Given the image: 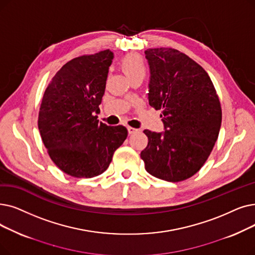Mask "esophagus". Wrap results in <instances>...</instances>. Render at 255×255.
I'll return each instance as SVG.
<instances>
[{
    "mask_svg": "<svg viewBox=\"0 0 255 255\" xmlns=\"http://www.w3.org/2000/svg\"><path fill=\"white\" fill-rule=\"evenodd\" d=\"M127 130H128V133H129V134H133L134 132L136 131V129L132 128V127H127Z\"/></svg>",
    "mask_w": 255,
    "mask_h": 255,
    "instance_id": "esophagus-1",
    "label": "esophagus"
}]
</instances>
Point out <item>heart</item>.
I'll use <instances>...</instances> for the list:
<instances>
[{
    "instance_id": "obj_1",
    "label": "heart",
    "mask_w": 255,
    "mask_h": 255,
    "mask_svg": "<svg viewBox=\"0 0 255 255\" xmlns=\"http://www.w3.org/2000/svg\"><path fill=\"white\" fill-rule=\"evenodd\" d=\"M121 68L130 80L142 78L146 75V63L137 55H128L121 61Z\"/></svg>"
}]
</instances>
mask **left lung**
I'll use <instances>...</instances> for the list:
<instances>
[{
    "label": "left lung",
    "mask_w": 255,
    "mask_h": 255,
    "mask_svg": "<svg viewBox=\"0 0 255 255\" xmlns=\"http://www.w3.org/2000/svg\"><path fill=\"white\" fill-rule=\"evenodd\" d=\"M149 64V104L160 109L161 132L143 130L140 153L156 178L178 182L201 169L218 138L222 110L208 74L185 54L169 48L145 51Z\"/></svg>",
    "instance_id": "obj_1"
}]
</instances>
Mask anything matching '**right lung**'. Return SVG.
Here are the masks:
<instances>
[{"mask_svg": "<svg viewBox=\"0 0 255 255\" xmlns=\"http://www.w3.org/2000/svg\"><path fill=\"white\" fill-rule=\"evenodd\" d=\"M110 50L85 55L65 63L43 94L38 129L51 159L77 178L102 174L128 132L122 126L99 123L109 66Z\"/></svg>", "mask_w": 255, "mask_h": 255, "instance_id": "right-lung-1", "label": "right lung"}]
</instances>
